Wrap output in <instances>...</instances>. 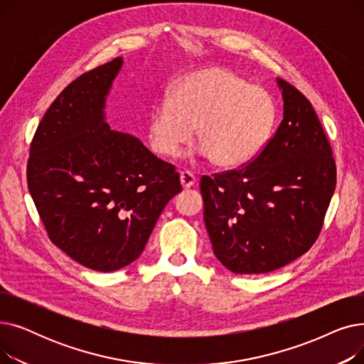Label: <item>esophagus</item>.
Instances as JSON below:
<instances>
[{"label":"esophagus","mask_w":364,"mask_h":364,"mask_svg":"<svg viewBox=\"0 0 364 364\" xmlns=\"http://www.w3.org/2000/svg\"><path fill=\"white\" fill-rule=\"evenodd\" d=\"M180 183L183 186V188H190L192 186H195L196 183V177L188 171H183L180 174Z\"/></svg>","instance_id":"34e87169"}]
</instances>
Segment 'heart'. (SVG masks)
Instances as JSON below:
<instances>
[{
	"instance_id": "1",
	"label": "heart",
	"mask_w": 364,
	"mask_h": 364,
	"mask_svg": "<svg viewBox=\"0 0 364 364\" xmlns=\"http://www.w3.org/2000/svg\"><path fill=\"white\" fill-rule=\"evenodd\" d=\"M274 103L265 88L227 68H206L181 78L169 99L153 107L147 139L153 153L176 158L193 139L220 168L252 161L270 136Z\"/></svg>"
}]
</instances>
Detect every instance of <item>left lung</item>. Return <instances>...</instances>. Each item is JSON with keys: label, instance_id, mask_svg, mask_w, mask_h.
I'll return each mask as SVG.
<instances>
[{"label": "left lung", "instance_id": "8db88e82", "mask_svg": "<svg viewBox=\"0 0 364 364\" xmlns=\"http://www.w3.org/2000/svg\"><path fill=\"white\" fill-rule=\"evenodd\" d=\"M276 81L283 119L273 139L251 164L200 180L214 254L236 274L270 273L307 252L335 192L332 149L311 103Z\"/></svg>", "mask_w": 364, "mask_h": 364}]
</instances>
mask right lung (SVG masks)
<instances>
[{
	"mask_svg": "<svg viewBox=\"0 0 364 364\" xmlns=\"http://www.w3.org/2000/svg\"><path fill=\"white\" fill-rule=\"evenodd\" d=\"M117 57L70 82L33 136L28 187L50 240L95 272L136 261L166 203L181 192L174 166L110 128L106 100Z\"/></svg>",
	"mask_w": 364,
	"mask_h": 364,
	"instance_id": "obj_1",
	"label": "right lung"
}]
</instances>
